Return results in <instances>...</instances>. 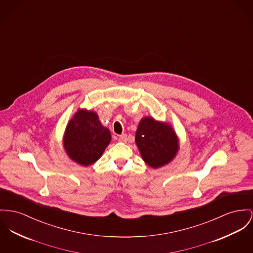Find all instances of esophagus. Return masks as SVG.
Segmentation results:
<instances>
[{"instance_id":"1","label":"esophagus","mask_w":253,"mask_h":253,"mask_svg":"<svg viewBox=\"0 0 253 253\" xmlns=\"http://www.w3.org/2000/svg\"><path fill=\"white\" fill-rule=\"evenodd\" d=\"M126 140H127V135L126 134V133L119 136V141L120 142H126Z\"/></svg>"}]
</instances>
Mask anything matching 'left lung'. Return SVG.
Returning a JSON list of instances; mask_svg holds the SVG:
<instances>
[{
	"label": "left lung",
	"instance_id": "left-lung-1",
	"mask_svg": "<svg viewBox=\"0 0 253 253\" xmlns=\"http://www.w3.org/2000/svg\"><path fill=\"white\" fill-rule=\"evenodd\" d=\"M136 145L144 161L152 168L169 163L178 151L173 129L151 117L141 120L135 136Z\"/></svg>",
	"mask_w": 253,
	"mask_h": 253
}]
</instances>
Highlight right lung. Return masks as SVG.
<instances>
[{
    "label": "right lung",
    "instance_id": "obj_1",
    "mask_svg": "<svg viewBox=\"0 0 253 253\" xmlns=\"http://www.w3.org/2000/svg\"><path fill=\"white\" fill-rule=\"evenodd\" d=\"M110 140L109 129L101 126L95 112L79 110L68 124L64 146L70 158L88 166L101 157Z\"/></svg>",
    "mask_w": 253,
    "mask_h": 253
}]
</instances>
